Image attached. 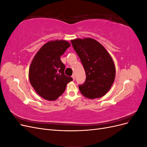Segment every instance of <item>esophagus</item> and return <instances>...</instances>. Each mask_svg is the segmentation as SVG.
Listing matches in <instances>:
<instances>
[{
	"instance_id": "1",
	"label": "esophagus",
	"mask_w": 147,
	"mask_h": 147,
	"mask_svg": "<svg viewBox=\"0 0 147 147\" xmlns=\"http://www.w3.org/2000/svg\"><path fill=\"white\" fill-rule=\"evenodd\" d=\"M72 78H73V80H75V75H72Z\"/></svg>"
}]
</instances>
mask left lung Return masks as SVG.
Wrapping results in <instances>:
<instances>
[{"label":"left lung","mask_w":147,"mask_h":147,"mask_svg":"<svg viewBox=\"0 0 147 147\" xmlns=\"http://www.w3.org/2000/svg\"><path fill=\"white\" fill-rule=\"evenodd\" d=\"M86 73V81L79 85L81 94L94 99L104 96L113 84L116 70L112 56L101 44L91 38L71 40Z\"/></svg>","instance_id":"8db88e82"}]
</instances>
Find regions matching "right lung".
Returning <instances> with one entry per match:
<instances>
[{
    "label": "right lung",
    "instance_id": "add662e5",
    "mask_svg": "<svg viewBox=\"0 0 147 147\" xmlns=\"http://www.w3.org/2000/svg\"><path fill=\"white\" fill-rule=\"evenodd\" d=\"M70 46L64 40L47 42L39 49L31 62L29 78L37 94L48 100H55L64 92L73 79L64 74L65 65L60 57Z\"/></svg>",
    "mask_w": 147,
    "mask_h": 147
}]
</instances>
